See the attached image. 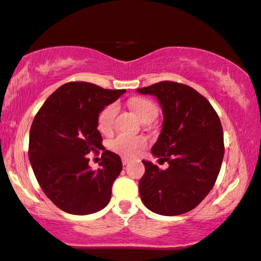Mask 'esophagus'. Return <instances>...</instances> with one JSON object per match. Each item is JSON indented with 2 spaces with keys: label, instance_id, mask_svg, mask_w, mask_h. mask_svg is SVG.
<instances>
[{
  "label": "esophagus",
  "instance_id": "esophagus-1",
  "mask_svg": "<svg viewBox=\"0 0 261 261\" xmlns=\"http://www.w3.org/2000/svg\"><path fill=\"white\" fill-rule=\"evenodd\" d=\"M121 161H122V165H127L128 163H130V159L128 158H122Z\"/></svg>",
  "mask_w": 261,
  "mask_h": 261
}]
</instances>
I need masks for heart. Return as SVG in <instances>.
I'll return each instance as SVG.
<instances>
[{
	"instance_id": "b5f03b06",
	"label": "heart",
	"mask_w": 261,
	"mask_h": 261,
	"mask_svg": "<svg viewBox=\"0 0 261 261\" xmlns=\"http://www.w3.org/2000/svg\"><path fill=\"white\" fill-rule=\"evenodd\" d=\"M134 111L141 120L150 114V113H156L155 106L147 99H139L134 103ZM118 113V106L115 103L107 106L102 112L99 113L98 117V128L100 133L107 134L112 130L113 124H114L115 115ZM146 143L143 137L134 136V135L120 134L115 137L111 142V147L113 150L120 153L124 155H134L142 148Z\"/></svg>"
}]
</instances>
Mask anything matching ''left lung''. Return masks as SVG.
Here are the masks:
<instances>
[{
    "label": "left lung",
    "instance_id": "obj_1",
    "mask_svg": "<svg viewBox=\"0 0 261 261\" xmlns=\"http://www.w3.org/2000/svg\"><path fill=\"white\" fill-rule=\"evenodd\" d=\"M137 92L154 96L162 107L164 120L152 154L169 164L162 170L142 161L141 199L155 214H185L205 198L218 178L225 152L220 119L208 99L187 85L162 81Z\"/></svg>",
    "mask_w": 261,
    "mask_h": 261
}]
</instances>
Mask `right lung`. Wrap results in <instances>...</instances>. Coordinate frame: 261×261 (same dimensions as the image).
<instances>
[{"label": "right lung", "instance_id": "1", "mask_svg": "<svg viewBox=\"0 0 261 261\" xmlns=\"http://www.w3.org/2000/svg\"><path fill=\"white\" fill-rule=\"evenodd\" d=\"M125 90H105L90 83H68L37 112L29 136V159L45 194L63 212L87 215L109 203L120 174V156L102 146L99 113ZM103 149V165L91 171L87 154Z\"/></svg>", "mask_w": 261, "mask_h": 261}]
</instances>
